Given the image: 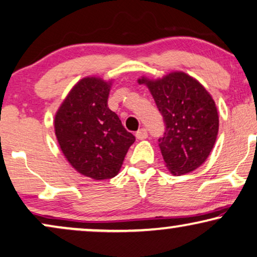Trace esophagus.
Wrapping results in <instances>:
<instances>
[{
    "label": "esophagus",
    "instance_id": "1",
    "mask_svg": "<svg viewBox=\"0 0 257 257\" xmlns=\"http://www.w3.org/2000/svg\"><path fill=\"white\" fill-rule=\"evenodd\" d=\"M136 139L137 140H144L148 137V130L146 128H141L140 130L136 132Z\"/></svg>",
    "mask_w": 257,
    "mask_h": 257
}]
</instances>
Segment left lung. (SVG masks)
<instances>
[{
    "label": "left lung",
    "instance_id": "left-lung-1",
    "mask_svg": "<svg viewBox=\"0 0 257 257\" xmlns=\"http://www.w3.org/2000/svg\"><path fill=\"white\" fill-rule=\"evenodd\" d=\"M148 86L163 115L165 133L160 142L165 166L172 175L192 172L204 164L214 147L219 115L211 94L182 71L161 79H139Z\"/></svg>",
    "mask_w": 257,
    "mask_h": 257
}]
</instances>
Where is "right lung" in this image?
Returning <instances> with one entry per match:
<instances>
[{"label":"right lung","mask_w":257,"mask_h":257,"mask_svg":"<svg viewBox=\"0 0 257 257\" xmlns=\"http://www.w3.org/2000/svg\"><path fill=\"white\" fill-rule=\"evenodd\" d=\"M113 80L82 78L55 115L60 150L72 168L94 180L110 179L120 171L135 136L108 108Z\"/></svg>","instance_id":"obj_1"}]
</instances>
